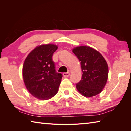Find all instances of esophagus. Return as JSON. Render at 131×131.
Masks as SVG:
<instances>
[{
	"instance_id": "34e87169",
	"label": "esophagus",
	"mask_w": 131,
	"mask_h": 131,
	"mask_svg": "<svg viewBox=\"0 0 131 131\" xmlns=\"http://www.w3.org/2000/svg\"><path fill=\"white\" fill-rule=\"evenodd\" d=\"M63 75L65 78H67L69 75H70V73H69V72H67V73H64L63 74Z\"/></svg>"
}]
</instances>
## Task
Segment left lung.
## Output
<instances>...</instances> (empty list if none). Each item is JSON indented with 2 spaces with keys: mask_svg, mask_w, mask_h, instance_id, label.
Wrapping results in <instances>:
<instances>
[{
  "mask_svg": "<svg viewBox=\"0 0 131 131\" xmlns=\"http://www.w3.org/2000/svg\"><path fill=\"white\" fill-rule=\"evenodd\" d=\"M73 52L80 61L83 73L81 80L76 84L77 90L87 97L101 93L106 84L108 73L107 63L104 57L88 46L75 47Z\"/></svg>",
  "mask_w": 131,
  "mask_h": 131,
  "instance_id": "left-lung-1",
  "label": "left lung"
}]
</instances>
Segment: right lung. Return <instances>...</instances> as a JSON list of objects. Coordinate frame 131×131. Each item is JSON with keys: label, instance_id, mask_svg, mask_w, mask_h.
<instances>
[{"label": "right lung", "instance_id": "1", "mask_svg": "<svg viewBox=\"0 0 131 131\" xmlns=\"http://www.w3.org/2000/svg\"><path fill=\"white\" fill-rule=\"evenodd\" d=\"M54 44H43L36 47L24 61V82L27 90L39 100L52 98L57 93L62 75L55 70L52 56L57 49Z\"/></svg>", "mask_w": 131, "mask_h": 131}]
</instances>
